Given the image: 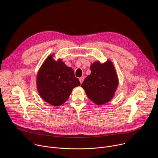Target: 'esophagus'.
<instances>
[{"mask_svg":"<svg viewBox=\"0 0 158 158\" xmlns=\"http://www.w3.org/2000/svg\"><path fill=\"white\" fill-rule=\"evenodd\" d=\"M84 77H79V81H80V82H81V84L83 82V81H84Z\"/></svg>","mask_w":158,"mask_h":158,"instance_id":"1","label":"esophagus"}]
</instances>
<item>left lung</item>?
<instances>
[{"mask_svg": "<svg viewBox=\"0 0 158 158\" xmlns=\"http://www.w3.org/2000/svg\"><path fill=\"white\" fill-rule=\"evenodd\" d=\"M91 74L81 84L87 97L97 104L109 102L116 92L118 79L113 64L107 60L104 64L95 62L91 66Z\"/></svg>", "mask_w": 158, "mask_h": 158, "instance_id": "obj_1", "label": "left lung"}]
</instances>
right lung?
Returning a JSON list of instances; mask_svg holds the SVG:
<instances>
[{
  "mask_svg": "<svg viewBox=\"0 0 158 158\" xmlns=\"http://www.w3.org/2000/svg\"><path fill=\"white\" fill-rule=\"evenodd\" d=\"M49 56L44 61L37 76V87L42 98L49 104L59 106L69 97L74 87L80 82L71 67L59 59L56 61Z\"/></svg>",
  "mask_w": 158,
  "mask_h": 158,
  "instance_id": "1",
  "label": "right lung"
}]
</instances>
